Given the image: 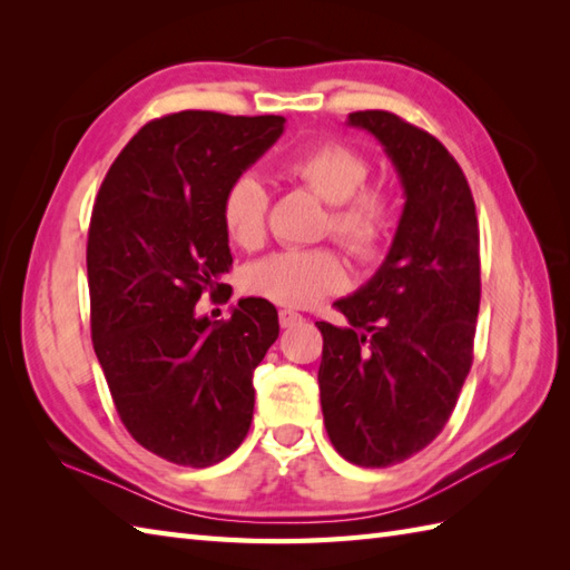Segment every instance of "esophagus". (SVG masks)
Segmentation results:
<instances>
[{"mask_svg":"<svg viewBox=\"0 0 570 570\" xmlns=\"http://www.w3.org/2000/svg\"><path fill=\"white\" fill-rule=\"evenodd\" d=\"M301 321H304V316H301V313H296V311H292V308L278 311V323H282V328H292V325H296Z\"/></svg>","mask_w":570,"mask_h":570,"instance_id":"1","label":"esophagus"}]
</instances>
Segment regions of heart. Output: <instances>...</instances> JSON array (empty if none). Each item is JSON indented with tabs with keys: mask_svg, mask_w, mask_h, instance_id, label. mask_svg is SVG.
Here are the masks:
<instances>
[{
	"mask_svg": "<svg viewBox=\"0 0 570 570\" xmlns=\"http://www.w3.org/2000/svg\"><path fill=\"white\" fill-rule=\"evenodd\" d=\"M278 174L331 205L325 227L355 259L374 262L382 257L396 227V208L390 193L365 188L370 166L357 149L335 139L304 144L284 156ZM266 208L269 193L257 176L235 178L220 208L227 237L242 249L259 247ZM345 282V262L328 247L274 252L249 264L242 276L249 294L296 308L341 292Z\"/></svg>",
	"mask_w": 570,
	"mask_h": 570,
	"instance_id": "b5f03b06",
	"label": "heart"
}]
</instances>
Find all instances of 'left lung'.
<instances>
[{
    "label": "left lung",
    "mask_w": 570,
    "mask_h": 570,
    "mask_svg": "<svg viewBox=\"0 0 570 570\" xmlns=\"http://www.w3.org/2000/svg\"><path fill=\"white\" fill-rule=\"evenodd\" d=\"M390 156L404 210L382 266L337 301L345 328L316 323L325 431L362 468L423 451L451 419L472 365L480 229L465 174L443 144L384 110L353 112Z\"/></svg>",
    "instance_id": "1"
}]
</instances>
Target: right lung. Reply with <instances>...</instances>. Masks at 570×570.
Masks as SVG:
<instances>
[{
  "mask_svg": "<svg viewBox=\"0 0 570 570\" xmlns=\"http://www.w3.org/2000/svg\"><path fill=\"white\" fill-rule=\"evenodd\" d=\"M284 117L186 110L144 125L107 171L88 233L90 328L117 414L147 451L208 468L245 441L252 374L278 337L266 298L198 316L233 266L223 196ZM229 298V296H227Z\"/></svg>",
  "mask_w": 570,
  "mask_h": 570,
  "instance_id": "1",
  "label": "right lung"
}]
</instances>
